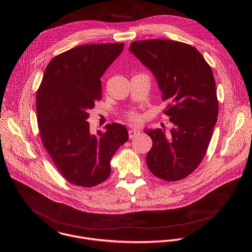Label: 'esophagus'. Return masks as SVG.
Wrapping results in <instances>:
<instances>
[{"label":"esophagus","mask_w":252,"mask_h":252,"mask_svg":"<svg viewBox=\"0 0 252 252\" xmlns=\"http://www.w3.org/2000/svg\"><path fill=\"white\" fill-rule=\"evenodd\" d=\"M138 133H139V130L134 129V128H131V129L128 130V137L131 139V138H133L135 135H137Z\"/></svg>","instance_id":"esophagus-1"}]
</instances>
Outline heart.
Segmentation results:
<instances>
[{"instance_id":"heart-1","label":"heart","mask_w":252,"mask_h":252,"mask_svg":"<svg viewBox=\"0 0 252 252\" xmlns=\"http://www.w3.org/2000/svg\"><path fill=\"white\" fill-rule=\"evenodd\" d=\"M126 118L129 123H132V124H138L141 121V118L136 111H128L126 114Z\"/></svg>"}]
</instances>
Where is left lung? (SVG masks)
I'll use <instances>...</instances> for the list:
<instances>
[{
    "label": "left lung",
    "mask_w": 252,
    "mask_h": 252,
    "mask_svg": "<svg viewBox=\"0 0 252 252\" xmlns=\"http://www.w3.org/2000/svg\"><path fill=\"white\" fill-rule=\"evenodd\" d=\"M131 51L155 75L167 102L163 113L175 126L145 130L153 140L146 157L152 173L178 181L201 163L218 116L215 80L209 64L196 48L185 43L151 39L130 44Z\"/></svg>",
    "instance_id": "obj_1"
}]
</instances>
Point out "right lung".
<instances>
[{
    "label": "right lung",
    "instance_id": "add662e5",
    "mask_svg": "<svg viewBox=\"0 0 252 252\" xmlns=\"http://www.w3.org/2000/svg\"><path fill=\"white\" fill-rule=\"evenodd\" d=\"M125 44H87L64 51L48 64L36 95L41 141L71 184L94 187L105 181L110 161L128 140L125 126L112 123L97 135L90 131L89 110L100 101V78Z\"/></svg>",
    "mask_w": 252,
    "mask_h": 252
}]
</instances>
